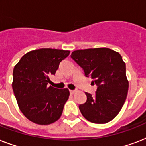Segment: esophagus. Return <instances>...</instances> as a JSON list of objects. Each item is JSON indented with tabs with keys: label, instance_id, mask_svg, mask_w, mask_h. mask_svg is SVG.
Returning a JSON list of instances; mask_svg holds the SVG:
<instances>
[{
	"label": "esophagus",
	"instance_id": "34e87169",
	"mask_svg": "<svg viewBox=\"0 0 146 146\" xmlns=\"http://www.w3.org/2000/svg\"><path fill=\"white\" fill-rule=\"evenodd\" d=\"M70 94H73L75 92V90H71V89H70Z\"/></svg>",
	"mask_w": 146,
	"mask_h": 146
}]
</instances>
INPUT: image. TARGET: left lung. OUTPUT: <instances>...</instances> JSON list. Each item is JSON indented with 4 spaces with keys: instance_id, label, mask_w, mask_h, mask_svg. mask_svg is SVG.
<instances>
[{
    "instance_id": "obj_1",
    "label": "left lung",
    "mask_w": 146,
    "mask_h": 146,
    "mask_svg": "<svg viewBox=\"0 0 146 146\" xmlns=\"http://www.w3.org/2000/svg\"><path fill=\"white\" fill-rule=\"evenodd\" d=\"M97 86L95 96L86 92L80 112L94 123H106L117 115L127 98L129 83L126 64L119 53L106 48L74 50L70 55Z\"/></svg>"
}]
</instances>
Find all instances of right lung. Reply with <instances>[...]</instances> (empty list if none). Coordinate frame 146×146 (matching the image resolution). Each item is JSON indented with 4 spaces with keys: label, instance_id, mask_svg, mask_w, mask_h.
Segmentation results:
<instances>
[{
    "label": "right lung",
    "instance_id": "add662e5",
    "mask_svg": "<svg viewBox=\"0 0 146 146\" xmlns=\"http://www.w3.org/2000/svg\"><path fill=\"white\" fill-rule=\"evenodd\" d=\"M69 50L42 48L22 57L13 72V90L22 113L32 122L48 125L57 121L68 99L67 89L48 86Z\"/></svg>",
    "mask_w": 146,
    "mask_h": 146
}]
</instances>
